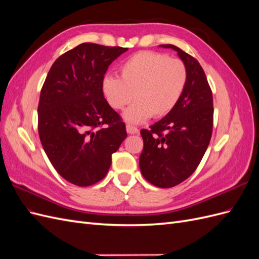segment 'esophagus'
<instances>
[{
    "label": "esophagus",
    "instance_id": "esophagus-1",
    "mask_svg": "<svg viewBox=\"0 0 259 259\" xmlns=\"http://www.w3.org/2000/svg\"><path fill=\"white\" fill-rule=\"evenodd\" d=\"M126 132L128 133V134L132 135V134H137L139 131L135 126H132V125H126Z\"/></svg>",
    "mask_w": 259,
    "mask_h": 259
}]
</instances>
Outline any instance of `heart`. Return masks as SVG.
<instances>
[{"label":"heart","mask_w":259,"mask_h":259,"mask_svg":"<svg viewBox=\"0 0 259 259\" xmlns=\"http://www.w3.org/2000/svg\"><path fill=\"white\" fill-rule=\"evenodd\" d=\"M121 77H104V95L114 110H122L135 97L136 103L124 112L130 124L145 122L152 115H167L179 103L188 81L183 60L158 52H139L120 66Z\"/></svg>","instance_id":"b5f03b06"}]
</instances>
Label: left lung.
<instances>
[{
	"mask_svg": "<svg viewBox=\"0 0 259 259\" xmlns=\"http://www.w3.org/2000/svg\"><path fill=\"white\" fill-rule=\"evenodd\" d=\"M188 70L185 92L177 106L159 122L143 128L144 149L139 158L142 174L149 183L170 188L197 169L213 132V95L199 61L171 44Z\"/></svg>",
	"mask_w": 259,
	"mask_h": 259,
	"instance_id": "1",
	"label": "left lung"
}]
</instances>
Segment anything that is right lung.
Returning a JSON list of instances; mask_svg holds the SVG:
<instances>
[{"label":"right lung","mask_w":259,"mask_h":259,"mask_svg":"<svg viewBox=\"0 0 259 259\" xmlns=\"http://www.w3.org/2000/svg\"><path fill=\"white\" fill-rule=\"evenodd\" d=\"M126 51L82 43L55 60L42 86L38 136L54 168L75 186L100 182L127 136L101 86L108 67Z\"/></svg>","instance_id":"right-lung-1"}]
</instances>
